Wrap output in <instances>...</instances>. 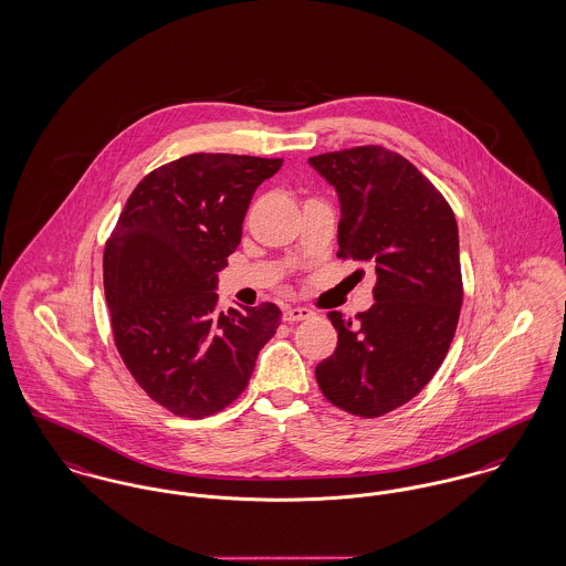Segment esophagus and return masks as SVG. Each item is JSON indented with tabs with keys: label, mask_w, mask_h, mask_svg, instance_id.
<instances>
[{
	"label": "esophagus",
	"mask_w": 566,
	"mask_h": 566,
	"mask_svg": "<svg viewBox=\"0 0 566 566\" xmlns=\"http://www.w3.org/2000/svg\"><path fill=\"white\" fill-rule=\"evenodd\" d=\"M308 317H313V311L306 306H292V308H285V313H283V319L290 324L308 319Z\"/></svg>",
	"instance_id": "34e87169"
}]
</instances>
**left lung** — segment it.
Instances as JSON below:
<instances>
[{
	"label": "left lung",
	"mask_w": 566,
	"mask_h": 566,
	"mask_svg": "<svg viewBox=\"0 0 566 566\" xmlns=\"http://www.w3.org/2000/svg\"><path fill=\"white\" fill-rule=\"evenodd\" d=\"M308 164L338 193L336 255L377 274L375 304L357 324L327 313L338 343L315 377L334 407L386 416L426 387L453 340L462 306L458 223L441 191L394 150L368 145Z\"/></svg>",
	"instance_id": "obj_1"
}]
</instances>
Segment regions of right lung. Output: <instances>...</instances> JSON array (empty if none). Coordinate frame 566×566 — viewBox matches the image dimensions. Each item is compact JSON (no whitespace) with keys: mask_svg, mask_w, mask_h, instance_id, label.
Returning a JSON list of instances; mask_svg holds the SVG:
<instances>
[{"mask_svg":"<svg viewBox=\"0 0 566 566\" xmlns=\"http://www.w3.org/2000/svg\"><path fill=\"white\" fill-rule=\"evenodd\" d=\"M283 159L193 153L136 185L106 240L104 292L120 357L150 398L202 419L251 379L281 308L217 306V272L242 237L255 189Z\"/></svg>","mask_w":566,"mask_h":566,"instance_id":"obj_1","label":"right lung"}]
</instances>
